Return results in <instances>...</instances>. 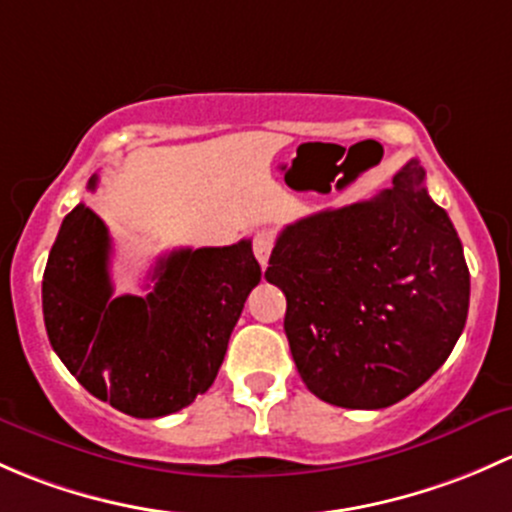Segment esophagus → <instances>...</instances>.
<instances>
[{"label": "esophagus", "mask_w": 512, "mask_h": 512, "mask_svg": "<svg viewBox=\"0 0 512 512\" xmlns=\"http://www.w3.org/2000/svg\"><path fill=\"white\" fill-rule=\"evenodd\" d=\"M273 244H276V239H273L271 231H258V234L254 236V254L261 266H268V258H271Z\"/></svg>", "instance_id": "esophagus-1"}]
</instances>
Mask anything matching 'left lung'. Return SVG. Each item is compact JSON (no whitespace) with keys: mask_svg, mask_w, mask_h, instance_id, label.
<instances>
[{"mask_svg":"<svg viewBox=\"0 0 512 512\" xmlns=\"http://www.w3.org/2000/svg\"><path fill=\"white\" fill-rule=\"evenodd\" d=\"M424 177L409 160L392 189L278 234L266 281L286 293L293 362L323 402L392 407L444 365L463 333L471 276Z\"/></svg>","mask_w":512,"mask_h":512,"instance_id":"obj_1","label":"left lung"}]
</instances>
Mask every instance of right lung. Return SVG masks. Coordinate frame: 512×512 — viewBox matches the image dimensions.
<instances>
[{
    "instance_id": "right-lung-1",
    "label": "right lung",
    "mask_w": 512,
    "mask_h": 512,
    "mask_svg": "<svg viewBox=\"0 0 512 512\" xmlns=\"http://www.w3.org/2000/svg\"><path fill=\"white\" fill-rule=\"evenodd\" d=\"M91 177L88 189H96ZM110 236L78 204L63 219L41 283L51 347L110 407L138 419L175 414L204 394L261 266L251 241L157 258L147 295H113Z\"/></svg>"
}]
</instances>
